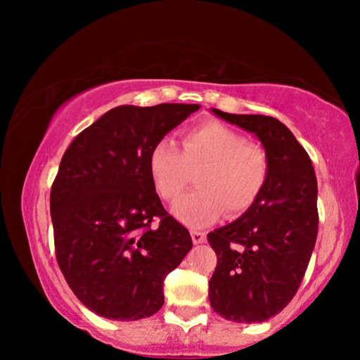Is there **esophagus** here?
Here are the masks:
<instances>
[{
  "mask_svg": "<svg viewBox=\"0 0 360 360\" xmlns=\"http://www.w3.org/2000/svg\"><path fill=\"white\" fill-rule=\"evenodd\" d=\"M191 236H192V241L195 243V245H200V243L206 241V233L202 230H192Z\"/></svg>",
  "mask_w": 360,
  "mask_h": 360,
  "instance_id": "obj_1",
  "label": "esophagus"
}]
</instances>
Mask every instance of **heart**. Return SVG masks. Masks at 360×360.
Here are the masks:
<instances>
[{
	"label": "heart",
	"mask_w": 360,
	"mask_h": 360,
	"mask_svg": "<svg viewBox=\"0 0 360 360\" xmlns=\"http://www.w3.org/2000/svg\"><path fill=\"white\" fill-rule=\"evenodd\" d=\"M149 173L155 191L176 202L198 173V188L174 206L182 222L203 227L225 211L227 217L246 212L257 202L270 178V157L259 144L221 122H205L188 129L181 149L160 139L149 154Z\"/></svg>",
	"instance_id": "b5f03b06"
}]
</instances>
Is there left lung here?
Instances as JSON below:
<instances>
[{
    "label": "left lung",
    "instance_id": "left-lung-1",
    "mask_svg": "<svg viewBox=\"0 0 360 360\" xmlns=\"http://www.w3.org/2000/svg\"><path fill=\"white\" fill-rule=\"evenodd\" d=\"M212 112L260 139L270 157V178L245 214L208 233L217 255L210 303L227 321L264 322L288 307L311 259L318 181L307 150L278 119Z\"/></svg>",
    "mask_w": 360,
    "mask_h": 360
}]
</instances>
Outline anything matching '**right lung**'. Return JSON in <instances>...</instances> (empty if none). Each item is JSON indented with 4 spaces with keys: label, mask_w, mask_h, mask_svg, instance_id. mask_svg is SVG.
I'll use <instances>...</instances> for the list:
<instances>
[{
    "label": "right lung",
    "mask_w": 360,
    "mask_h": 360,
    "mask_svg": "<svg viewBox=\"0 0 360 360\" xmlns=\"http://www.w3.org/2000/svg\"><path fill=\"white\" fill-rule=\"evenodd\" d=\"M198 105L117 106L72 139L51 191L53 241L66 283L90 311L115 321L163 307V281L192 248L149 173L154 144Z\"/></svg>",
    "instance_id": "1"
}]
</instances>
